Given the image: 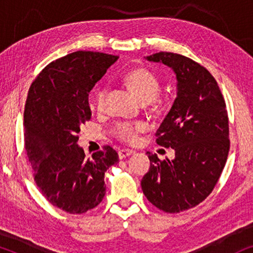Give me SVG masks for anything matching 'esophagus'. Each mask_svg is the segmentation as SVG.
<instances>
[{
    "label": "esophagus",
    "mask_w": 253,
    "mask_h": 253,
    "mask_svg": "<svg viewBox=\"0 0 253 253\" xmlns=\"http://www.w3.org/2000/svg\"><path fill=\"white\" fill-rule=\"evenodd\" d=\"M133 153H134V152L131 151V150H120L119 151V158L124 159L126 157H130V155H132Z\"/></svg>",
    "instance_id": "obj_1"
}]
</instances>
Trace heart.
<instances>
[{
    "instance_id": "b5f03b06",
    "label": "heart",
    "mask_w": 253,
    "mask_h": 253,
    "mask_svg": "<svg viewBox=\"0 0 253 253\" xmlns=\"http://www.w3.org/2000/svg\"><path fill=\"white\" fill-rule=\"evenodd\" d=\"M124 82L143 102H151L157 98L161 88L160 79L158 76L146 68H134L124 76ZM108 87L100 85L94 92V106L98 110H102L106 103V96ZM144 129L141 123L122 122L119 123L114 129L115 136L122 141L134 143L138 138V133Z\"/></svg>"
}]
</instances>
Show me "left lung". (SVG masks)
Instances as JSON below:
<instances>
[{
    "label": "left lung",
    "mask_w": 253,
    "mask_h": 253,
    "mask_svg": "<svg viewBox=\"0 0 253 253\" xmlns=\"http://www.w3.org/2000/svg\"><path fill=\"white\" fill-rule=\"evenodd\" d=\"M145 58L174 70L177 95L155 133L175 159L147 152L151 167L141 189L159 210L179 213L205 200L223 170L230 146L226 102L210 71L191 58L167 51Z\"/></svg>",
    "instance_id": "obj_1"
}]
</instances>
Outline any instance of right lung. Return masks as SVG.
<instances>
[{
	"label": "right lung",
	"mask_w": 253,
	"mask_h": 253,
	"mask_svg": "<svg viewBox=\"0 0 253 253\" xmlns=\"http://www.w3.org/2000/svg\"><path fill=\"white\" fill-rule=\"evenodd\" d=\"M117 56L79 50L51 62L27 94L24 141L34 181L48 202L70 214L94 209L106 193L105 172L119 162L110 146L86 158L81 126L91 119L88 93Z\"/></svg>",
	"instance_id": "obj_1"
}]
</instances>
